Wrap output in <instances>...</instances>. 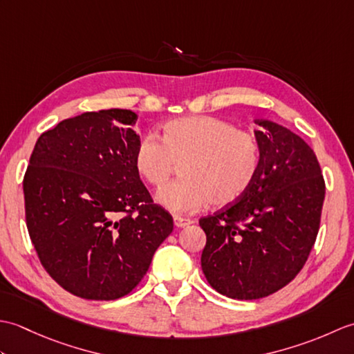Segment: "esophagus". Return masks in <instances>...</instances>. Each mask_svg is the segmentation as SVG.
<instances>
[{"label": "esophagus", "instance_id": "34e87169", "mask_svg": "<svg viewBox=\"0 0 354 354\" xmlns=\"http://www.w3.org/2000/svg\"><path fill=\"white\" fill-rule=\"evenodd\" d=\"M173 222H175V225H176L178 228H184V227H187V225L193 223L192 219H185V217H181V216L173 217Z\"/></svg>", "mask_w": 354, "mask_h": 354}]
</instances>
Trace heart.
Masks as SVG:
<instances>
[{
    "label": "heart",
    "instance_id": "1",
    "mask_svg": "<svg viewBox=\"0 0 354 354\" xmlns=\"http://www.w3.org/2000/svg\"><path fill=\"white\" fill-rule=\"evenodd\" d=\"M260 145L251 132L207 115L183 117L162 126V141L146 135L133 164L145 181L160 189L181 165V178L158 193L171 213H194L208 204L222 208L242 199L260 169Z\"/></svg>",
    "mask_w": 354,
    "mask_h": 354
}]
</instances>
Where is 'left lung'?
<instances>
[{
  "label": "left lung",
  "mask_w": 354,
  "mask_h": 354,
  "mask_svg": "<svg viewBox=\"0 0 354 354\" xmlns=\"http://www.w3.org/2000/svg\"><path fill=\"white\" fill-rule=\"evenodd\" d=\"M260 169L234 204L199 219L207 243L201 265L222 295L259 299L303 269L317 240L326 183L318 158L286 127L257 120Z\"/></svg>",
  "instance_id": "left-lung-1"
}]
</instances>
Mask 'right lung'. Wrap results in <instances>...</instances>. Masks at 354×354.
Listing matches in <instances>:
<instances>
[{"label":"right lung","instance_id":"right-lung-1","mask_svg":"<svg viewBox=\"0 0 354 354\" xmlns=\"http://www.w3.org/2000/svg\"><path fill=\"white\" fill-rule=\"evenodd\" d=\"M137 118L127 109L66 118L30 156L22 183L30 239L48 275L80 298L127 295L173 231L135 169Z\"/></svg>","mask_w":354,"mask_h":354}]
</instances>
